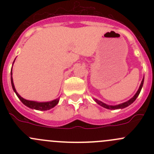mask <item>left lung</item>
<instances>
[{
    "label": "left lung",
    "mask_w": 154,
    "mask_h": 154,
    "mask_svg": "<svg viewBox=\"0 0 154 154\" xmlns=\"http://www.w3.org/2000/svg\"><path fill=\"white\" fill-rule=\"evenodd\" d=\"M143 83H144V78L142 79V83H141V85L140 86H139V89H138L137 92L136 93V94H135L134 96H133V97H132L130 100H127V102H125V103H121V104H119V105H116V106H111V105H108V104H106V103H103V102L100 101V100H97V99H94V100H95V102L97 103H98L100 106L104 107V108L106 109H124L125 108V107L128 106L129 105H130L131 103H133V102L136 100V99L137 98V97L139 96V93H140L141 90H142V86H143Z\"/></svg>",
    "instance_id": "1"
}]
</instances>
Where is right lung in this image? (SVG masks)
<instances>
[{
	"label": "right lung",
	"mask_w": 154,
	"mask_h": 154,
	"mask_svg": "<svg viewBox=\"0 0 154 154\" xmlns=\"http://www.w3.org/2000/svg\"><path fill=\"white\" fill-rule=\"evenodd\" d=\"M15 62V60H14ZM13 62V63H14ZM12 71H11V83H12V88H13V91H15L16 95L18 96V98L20 99L21 102L24 103L25 106H27V107L30 109H36V110H42V111H45V110H48L50 109L53 108L59 103V100H60V97H58L57 99H55L54 100H51V101H48V102H37V101H32V100H26V99L23 98L22 97L19 95L18 94V92L16 91L15 90V86H14V83H13V80H12Z\"/></svg>",
	"instance_id": "1"
}]
</instances>
